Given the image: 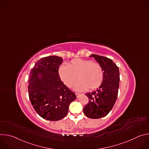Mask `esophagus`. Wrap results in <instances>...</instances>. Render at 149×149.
I'll list each match as a JSON object with an SVG mask.
<instances>
[{
	"label": "esophagus",
	"instance_id": "34e87169",
	"mask_svg": "<svg viewBox=\"0 0 149 149\" xmlns=\"http://www.w3.org/2000/svg\"><path fill=\"white\" fill-rule=\"evenodd\" d=\"M75 94H76V96L77 98H78L81 95V94H78V93H75Z\"/></svg>",
	"mask_w": 149,
	"mask_h": 149
}]
</instances>
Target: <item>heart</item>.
Returning <instances> with one entry per match:
<instances>
[{
	"label": "heart",
	"instance_id": "1",
	"mask_svg": "<svg viewBox=\"0 0 149 149\" xmlns=\"http://www.w3.org/2000/svg\"><path fill=\"white\" fill-rule=\"evenodd\" d=\"M58 72L62 81L68 87H72L77 75L79 80L74 86L77 91L87 88L93 90L101 86L104 79V72L99 63L80 58L72 60L67 65H61Z\"/></svg>",
	"mask_w": 149,
	"mask_h": 149
}]
</instances>
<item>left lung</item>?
<instances>
[{
    "instance_id": "obj_1",
    "label": "left lung",
    "mask_w": 149,
    "mask_h": 149,
    "mask_svg": "<svg viewBox=\"0 0 149 149\" xmlns=\"http://www.w3.org/2000/svg\"><path fill=\"white\" fill-rule=\"evenodd\" d=\"M90 57H93L102 67L104 79L98 89L86 94L89 102L83 111L87 117L97 119L107 116L113 107L118 95L120 72L111 59L95 54Z\"/></svg>"
}]
</instances>
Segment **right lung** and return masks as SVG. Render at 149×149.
<instances>
[{
	"instance_id": "obj_1",
	"label": "right lung",
	"mask_w": 149,
	"mask_h": 149,
	"mask_svg": "<svg viewBox=\"0 0 149 149\" xmlns=\"http://www.w3.org/2000/svg\"><path fill=\"white\" fill-rule=\"evenodd\" d=\"M63 59L58 56L42 58L31 71L29 97L36 112L43 118L58 121L65 117L77 97L61 80L58 68Z\"/></svg>"
}]
</instances>
